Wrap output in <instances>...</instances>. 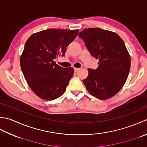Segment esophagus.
Instances as JSON below:
<instances>
[{"instance_id":"1","label":"esophagus","mask_w":147,"mask_h":147,"mask_svg":"<svg viewBox=\"0 0 147 147\" xmlns=\"http://www.w3.org/2000/svg\"><path fill=\"white\" fill-rule=\"evenodd\" d=\"M80 69H79V68H74V72H75V73H77V72Z\"/></svg>"}]
</instances>
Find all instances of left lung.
<instances>
[{"mask_svg":"<svg viewBox=\"0 0 147 147\" xmlns=\"http://www.w3.org/2000/svg\"><path fill=\"white\" fill-rule=\"evenodd\" d=\"M78 36L92 55L99 60L96 69H88L83 83L96 98H111L124 85L130 71L131 57L124 42L116 33L99 28H86Z\"/></svg>","mask_w":147,"mask_h":147,"instance_id":"obj_1","label":"left lung"}]
</instances>
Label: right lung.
<instances>
[{"mask_svg":"<svg viewBox=\"0 0 147 147\" xmlns=\"http://www.w3.org/2000/svg\"><path fill=\"white\" fill-rule=\"evenodd\" d=\"M78 32L50 28L32 34L25 42L20 66L29 87L42 99H55L65 91L74 69L60 67L54 59L64 55Z\"/></svg>","mask_w":147,"mask_h":147,"instance_id":"obj_1","label":"right lung"}]
</instances>
